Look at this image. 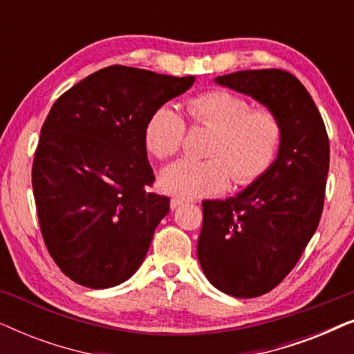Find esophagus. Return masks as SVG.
I'll return each mask as SVG.
<instances>
[{"label": "esophagus", "instance_id": "1", "mask_svg": "<svg viewBox=\"0 0 354 354\" xmlns=\"http://www.w3.org/2000/svg\"><path fill=\"white\" fill-rule=\"evenodd\" d=\"M183 203H185V201L180 200V198H172V200H171V209H172V211L177 209V207L182 206Z\"/></svg>", "mask_w": 354, "mask_h": 354}]
</instances>
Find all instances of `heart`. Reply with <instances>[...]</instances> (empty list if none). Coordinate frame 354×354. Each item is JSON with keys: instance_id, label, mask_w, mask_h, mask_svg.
Segmentation results:
<instances>
[{"instance_id": "b5f03b06", "label": "heart", "mask_w": 354, "mask_h": 354, "mask_svg": "<svg viewBox=\"0 0 354 354\" xmlns=\"http://www.w3.org/2000/svg\"><path fill=\"white\" fill-rule=\"evenodd\" d=\"M188 118L198 125L214 130L206 148L211 159H180L164 167L159 187L180 200L216 195L234 178L248 185L263 176L277 156L282 125L269 109H253L248 100L225 90H212L193 96L185 103ZM185 122L171 106H161L149 118L145 143L158 159L178 153Z\"/></svg>"}]
</instances>
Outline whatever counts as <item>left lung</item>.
<instances>
[{
	"label": "left lung",
	"mask_w": 354,
	"mask_h": 354,
	"mask_svg": "<svg viewBox=\"0 0 354 354\" xmlns=\"http://www.w3.org/2000/svg\"><path fill=\"white\" fill-rule=\"evenodd\" d=\"M277 115L282 140L270 167L235 196L203 201L198 261L217 290L235 298L268 293L301 258L321 219L328 137L311 95L280 69L216 77Z\"/></svg>",
	"instance_id": "8db88e82"
}]
</instances>
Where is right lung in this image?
Segmentation results:
<instances>
[{"label": "right lung", "mask_w": 354, "mask_h": 354, "mask_svg": "<svg viewBox=\"0 0 354 354\" xmlns=\"http://www.w3.org/2000/svg\"><path fill=\"white\" fill-rule=\"evenodd\" d=\"M195 77L111 66L53 104L32 169L33 196L51 258L75 283L101 290L137 272L169 198L154 180L145 129Z\"/></svg>", "instance_id": "add662e5"}]
</instances>
